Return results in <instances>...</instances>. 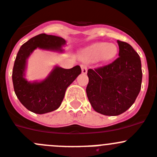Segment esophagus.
<instances>
[{
	"label": "esophagus",
	"instance_id": "34e87169",
	"mask_svg": "<svg viewBox=\"0 0 157 157\" xmlns=\"http://www.w3.org/2000/svg\"><path fill=\"white\" fill-rule=\"evenodd\" d=\"M81 68H82V73L84 75H86L87 73V67L84 64H82L81 65Z\"/></svg>",
	"mask_w": 157,
	"mask_h": 157
}]
</instances>
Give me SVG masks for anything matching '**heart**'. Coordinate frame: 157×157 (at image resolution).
Instances as JSON below:
<instances>
[{
    "label": "heart",
    "instance_id": "1",
    "mask_svg": "<svg viewBox=\"0 0 157 157\" xmlns=\"http://www.w3.org/2000/svg\"><path fill=\"white\" fill-rule=\"evenodd\" d=\"M117 54V47L113 44L96 43L83 49L81 57L86 61H108Z\"/></svg>",
    "mask_w": 157,
    "mask_h": 157
}]
</instances>
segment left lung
<instances>
[{
	"label": "left lung",
	"mask_w": 157,
	"mask_h": 157,
	"mask_svg": "<svg viewBox=\"0 0 157 157\" xmlns=\"http://www.w3.org/2000/svg\"><path fill=\"white\" fill-rule=\"evenodd\" d=\"M119 57L110 64L89 69L86 94L95 111L107 116L125 112L141 90L140 57L128 43L117 40Z\"/></svg>",
	"instance_id": "8db88e82"
}]
</instances>
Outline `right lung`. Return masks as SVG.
<instances>
[{"label":"right lung","instance_id":"add662e5","mask_svg":"<svg viewBox=\"0 0 157 157\" xmlns=\"http://www.w3.org/2000/svg\"><path fill=\"white\" fill-rule=\"evenodd\" d=\"M66 41L61 37L45 33L33 37L20 47L12 71L14 90L21 104L33 113L43 114L57 110L65 91L82 70L79 65L70 69L55 66L45 79L30 82L25 78L28 57L36 48L62 52Z\"/></svg>","mask_w":157,"mask_h":157}]
</instances>
